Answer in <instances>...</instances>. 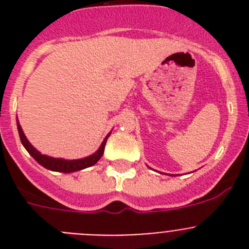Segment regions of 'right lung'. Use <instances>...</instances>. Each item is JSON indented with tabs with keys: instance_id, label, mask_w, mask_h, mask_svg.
I'll list each match as a JSON object with an SVG mask.
<instances>
[{
	"instance_id": "add662e5",
	"label": "right lung",
	"mask_w": 249,
	"mask_h": 249,
	"mask_svg": "<svg viewBox=\"0 0 249 249\" xmlns=\"http://www.w3.org/2000/svg\"><path fill=\"white\" fill-rule=\"evenodd\" d=\"M17 129H18V135L19 138H21L22 144L25 146V148L27 149V152L30 153L35 160L38 162L41 166H43L45 168L51 169V171H57V172H63V173H70V172H76V171H81L83 168H87V167H91L93 164H96L100 160V158L102 157L103 151H105L106 142H107V138L108 136L103 140L102 144L98 148V151L93 155H91L89 157L81 158V160H61V158H52L48 157V156L42 155L39 153L36 148H35L32 144L28 142V140L26 138L25 133L22 131L19 123L17 122Z\"/></svg>"
}]
</instances>
